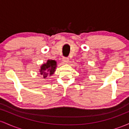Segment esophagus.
Listing matches in <instances>:
<instances>
[{
  "instance_id": "1",
  "label": "esophagus",
  "mask_w": 129,
  "mask_h": 129,
  "mask_svg": "<svg viewBox=\"0 0 129 129\" xmlns=\"http://www.w3.org/2000/svg\"><path fill=\"white\" fill-rule=\"evenodd\" d=\"M69 59L68 58V57H63V59H62L63 63H67L69 62Z\"/></svg>"
}]
</instances>
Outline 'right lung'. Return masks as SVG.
Instances as JSON below:
<instances>
[{"mask_svg": "<svg viewBox=\"0 0 129 129\" xmlns=\"http://www.w3.org/2000/svg\"><path fill=\"white\" fill-rule=\"evenodd\" d=\"M57 67L56 61L54 60H48L45 63L42 64L39 70L40 74L42 75L44 78H47L49 76H51L54 73L56 68Z\"/></svg>", "mask_w": 129, "mask_h": 129, "instance_id": "obj_1", "label": "right lung"}]
</instances>
